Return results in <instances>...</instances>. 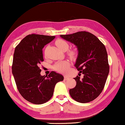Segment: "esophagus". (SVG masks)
<instances>
[{
  "label": "esophagus",
  "instance_id": "esophagus-1",
  "mask_svg": "<svg viewBox=\"0 0 125 125\" xmlns=\"http://www.w3.org/2000/svg\"><path fill=\"white\" fill-rule=\"evenodd\" d=\"M69 78H68V77H67V76H65L64 77V80H68L69 79Z\"/></svg>",
  "mask_w": 125,
  "mask_h": 125
}]
</instances>
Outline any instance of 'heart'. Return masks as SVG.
I'll list each match as a JSON object with an SVG mask.
<instances>
[{
	"instance_id": "b5f03b06",
	"label": "heart",
	"mask_w": 125,
	"mask_h": 125,
	"mask_svg": "<svg viewBox=\"0 0 125 125\" xmlns=\"http://www.w3.org/2000/svg\"><path fill=\"white\" fill-rule=\"evenodd\" d=\"M55 44L62 51H66L69 47L68 43L63 39H58L56 40ZM68 55L70 58H74L76 55V52L73 50H70L68 52ZM70 67V63L67 61H60L56 63L53 66V69L59 73H65L68 71Z\"/></svg>"
}]
</instances>
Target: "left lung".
<instances>
[{
    "instance_id": "1",
    "label": "left lung",
    "mask_w": 125,
    "mask_h": 125,
    "mask_svg": "<svg viewBox=\"0 0 125 125\" xmlns=\"http://www.w3.org/2000/svg\"><path fill=\"white\" fill-rule=\"evenodd\" d=\"M61 37L78 47V57L75 66L84 75L82 79L78 76L74 78L76 85L70 89V96L79 103L92 101L103 91L109 72L105 45L97 37L85 31Z\"/></svg>"
}]
</instances>
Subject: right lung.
<instances>
[{"label": "right lung", "mask_w": 125, "mask_h": 125, "mask_svg": "<svg viewBox=\"0 0 125 125\" xmlns=\"http://www.w3.org/2000/svg\"><path fill=\"white\" fill-rule=\"evenodd\" d=\"M55 36L31 34L16 47L12 66L17 89L26 100L34 104L48 101L53 95L55 84L63 80L62 75L52 71L41 76L40 64L43 61L42 49Z\"/></svg>", "instance_id": "right-lung-1"}]
</instances>
